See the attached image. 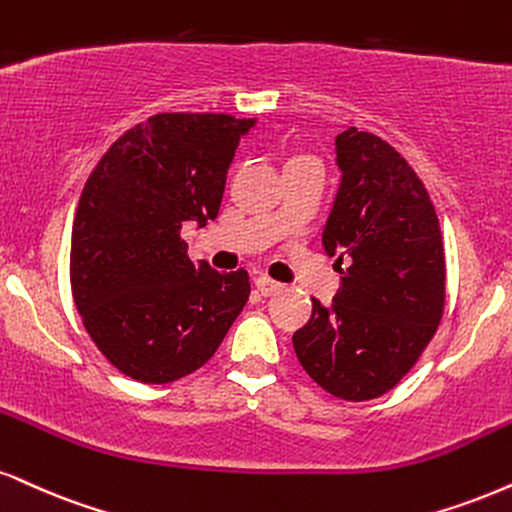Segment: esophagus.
I'll return each mask as SVG.
<instances>
[{
  "label": "esophagus",
  "instance_id": "obj_1",
  "mask_svg": "<svg viewBox=\"0 0 512 512\" xmlns=\"http://www.w3.org/2000/svg\"><path fill=\"white\" fill-rule=\"evenodd\" d=\"M254 285H256V289H258V292H261L263 296H270V294L280 292V289H282L280 282L270 280V277H263V275H261V277H256Z\"/></svg>",
  "mask_w": 512,
  "mask_h": 512
}]
</instances>
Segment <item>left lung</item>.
Returning a JSON list of instances; mask_svg holds the SVG:
<instances>
[{"label": "left lung", "mask_w": 512, "mask_h": 512, "mask_svg": "<svg viewBox=\"0 0 512 512\" xmlns=\"http://www.w3.org/2000/svg\"><path fill=\"white\" fill-rule=\"evenodd\" d=\"M342 185L323 232L342 289L332 308L313 299L294 332L299 363L344 401L387 394L418 363L441 323L446 263L439 218L410 163L372 132L337 135ZM350 258V268L341 261Z\"/></svg>", "instance_id": "left-lung-1"}]
</instances>
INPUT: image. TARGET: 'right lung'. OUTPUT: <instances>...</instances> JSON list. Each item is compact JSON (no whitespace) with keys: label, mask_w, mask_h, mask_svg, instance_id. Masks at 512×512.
I'll use <instances>...</instances> for the list:
<instances>
[{"label":"right lung","mask_w":512,"mask_h":512,"mask_svg":"<svg viewBox=\"0 0 512 512\" xmlns=\"http://www.w3.org/2000/svg\"><path fill=\"white\" fill-rule=\"evenodd\" d=\"M227 113H156L94 166L75 208L71 292L106 361L168 384L218 351L251 294L249 273L194 266L182 227L218 216L239 137Z\"/></svg>","instance_id":"right-lung-1"}]
</instances>
